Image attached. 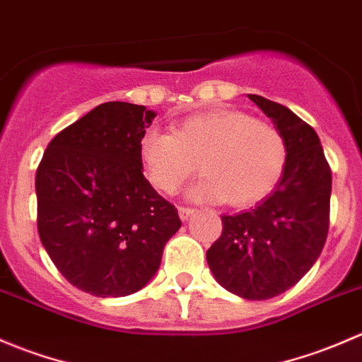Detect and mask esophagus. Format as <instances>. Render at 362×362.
Masks as SVG:
<instances>
[{"label":"esophagus","instance_id":"esophagus-1","mask_svg":"<svg viewBox=\"0 0 362 362\" xmlns=\"http://www.w3.org/2000/svg\"><path fill=\"white\" fill-rule=\"evenodd\" d=\"M193 213H195V209H193V207H180V218L182 221L188 220Z\"/></svg>","mask_w":362,"mask_h":362}]
</instances>
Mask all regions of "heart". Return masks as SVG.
<instances>
[{"label":"heart","mask_w":362,"mask_h":362,"mask_svg":"<svg viewBox=\"0 0 362 362\" xmlns=\"http://www.w3.org/2000/svg\"><path fill=\"white\" fill-rule=\"evenodd\" d=\"M139 160L148 181L174 195L195 174L193 200L246 207L276 186L287 162V144L273 123L252 119L241 110L193 114L169 132L149 128L139 141Z\"/></svg>","instance_id":"obj_1"}]
</instances>
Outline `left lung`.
<instances>
[{
	"instance_id": "8db88e82",
	"label": "left lung",
	"mask_w": 362,
	"mask_h": 362,
	"mask_svg": "<svg viewBox=\"0 0 362 362\" xmlns=\"http://www.w3.org/2000/svg\"><path fill=\"white\" fill-rule=\"evenodd\" d=\"M248 98L281 132L284 174L250 211L223 214V232L206 253L214 280L250 301L276 298L311 269L329 230L331 169L317 132L291 109L259 95Z\"/></svg>"
}]
</instances>
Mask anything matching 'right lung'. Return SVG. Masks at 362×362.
<instances>
[{"label":"right lung","mask_w":362,"mask_h":362,"mask_svg":"<svg viewBox=\"0 0 362 362\" xmlns=\"http://www.w3.org/2000/svg\"><path fill=\"white\" fill-rule=\"evenodd\" d=\"M155 110L95 107L63 132L37 170L38 234L59 273L96 298H123L151 281L177 209L142 174L139 141Z\"/></svg>","instance_id":"right-lung-1"}]
</instances>
